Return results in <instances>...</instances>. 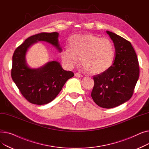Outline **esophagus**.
<instances>
[{"label":"esophagus","instance_id":"obj_1","mask_svg":"<svg viewBox=\"0 0 149 149\" xmlns=\"http://www.w3.org/2000/svg\"><path fill=\"white\" fill-rule=\"evenodd\" d=\"M75 76L77 77H78V78H81V77H83V75H82L81 74L78 73V72L75 73Z\"/></svg>","mask_w":149,"mask_h":149}]
</instances>
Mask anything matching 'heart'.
<instances>
[{
  "label": "heart",
  "instance_id": "b5f03b06",
  "mask_svg": "<svg viewBox=\"0 0 149 149\" xmlns=\"http://www.w3.org/2000/svg\"><path fill=\"white\" fill-rule=\"evenodd\" d=\"M77 56L80 57L81 64L90 74H102L113 64L114 45L108 38L92 34H75L70 37L69 48L63 51L61 58L68 66L72 68L77 63Z\"/></svg>",
  "mask_w": 149,
  "mask_h": 149
}]
</instances>
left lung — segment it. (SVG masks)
<instances>
[{"instance_id": "8db88e82", "label": "left lung", "mask_w": 149, "mask_h": 149, "mask_svg": "<svg viewBox=\"0 0 149 149\" xmlns=\"http://www.w3.org/2000/svg\"><path fill=\"white\" fill-rule=\"evenodd\" d=\"M106 33L114 43L115 60L106 72L93 76L91 97L100 107L111 109L130 99L138 80L139 68L130 42L110 31Z\"/></svg>"}]
</instances>
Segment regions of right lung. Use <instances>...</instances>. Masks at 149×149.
Here are the masks:
<instances>
[{
    "label": "right lung",
    "instance_id": "add662e5",
    "mask_svg": "<svg viewBox=\"0 0 149 149\" xmlns=\"http://www.w3.org/2000/svg\"><path fill=\"white\" fill-rule=\"evenodd\" d=\"M58 33H41L31 36L15 49L13 56L12 79L22 95L29 103L43 105L50 103L61 91L65 83L74 77L72 71L65 70L56 61L43 66L31 69L27 65L25 55L29 47L38 41L47 42L59 51Z\"/></svg>",
    "mask_w": 149,
    "mask_h": 149
}]
</instances>
